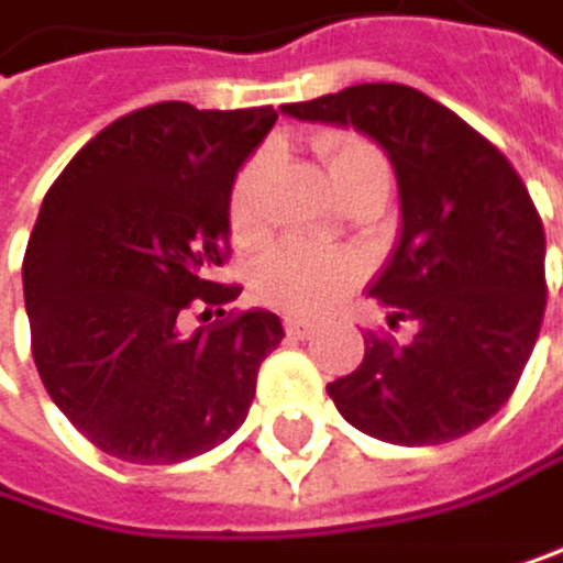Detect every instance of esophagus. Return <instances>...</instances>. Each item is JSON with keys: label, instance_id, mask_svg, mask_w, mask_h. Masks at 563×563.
I'll list each match as a JSON object with an SVG mask.
<instances>
[{"label": "esophagus", "instance_id": "esophagus-1", "mask_svg": "<svg viewBox=\"0 0 563 563\" xmlns=\"http://www.w3.org/2000/svg\"><path fill=\"white\" fill-rule=\"evenodd\" d=\"M318 331V324L314 321H303V318H287V334L290 338H310Z\"/></svg>", "mask_w": 563, "mask_h": 563}]
</instances>
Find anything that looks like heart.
Returning <instances> with one entry per match:
<instances>
[{
  "mask_svg": "<svg viewBox=\"0 0 563 563\" xmlns=\"http://www.w3.org/2000/svg\"><path fill=\"white\" fill-rule=\"evenodd\" d=\"M318 150L324 156L328 177L334 180L338 195L373 174H389L383 153L358 136L334 132V136L321 140ZM263 187H266V156H253L239 170L232 195H229V221L239 239L260 232ZM358 276H362V260L349 253V249L290 239L269 249L260 260L256 290L263 300L290 310V314H321V310L338 303V297H342Z\"/></svg>",
  "mask_w": 563,
  "mask_h": 563,
  "instance_id": "obj_1",
  "label": "heart"
}]
</instances>
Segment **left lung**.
Wrapping results in <instances>:
<instances>
[{
    "instance_id": "8db88e82",
    "label": "left lung",
    "mask_w": 563,
    "mask_h": 563,
    "mask_svg": "<svg viewBox=\"0 0 563 563\" xmlns=\"http://www.w3.org/2000/svg\"><path fill=\"white\" fill-rule=\"evenodd\" d=\"M352 125L393 159L404 232L368 294L417 321L413 342L365 334L355 373L328 396L362 434L404 448L465 438L499 413L537 345L543 221L509 159L441 101L407 85H352L284 106Z\"/></svg>"
}]
</instances>
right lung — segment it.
<instances>
[{
  "label": "right lung",
  "instance_id": "add662e5",
  "mask_svg": "<svg viewBox=\"0 0 563 563\" xmlns=\"http://www.w3.org/2000/svg\"><path fill=\"white\" fill-rule=\"evenodd\" d=\"M273 106L156 101L106 125L51 184L23 256L30 349L51 399L112 457L177 465L229 441L284 324L225 310L229 195ZM190 306L219 318L184 335Z\"/></svg>",
  "mask_w": 563,
  "mask_h": 563
}]
</instances>
